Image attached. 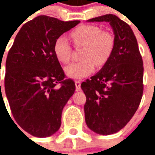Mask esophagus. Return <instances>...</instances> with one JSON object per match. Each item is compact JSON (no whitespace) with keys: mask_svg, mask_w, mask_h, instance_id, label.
I'll return each instance as SVG.
<instances>
[{"mask_svg":"<svg viewBox=\"0 0 155 155\" xmlns=\"http://www.w3.org/2000/svg\"><path fill=\"white\" fill-rule=\"evenodd\" d=\"M74 84H75V89H76V91H80L81 90V81H75L74 82Z\"/></svg>","mask_w":155,"mask_h":155,"instance_id":"34e87169","label":"esophagus"}]
</instances>
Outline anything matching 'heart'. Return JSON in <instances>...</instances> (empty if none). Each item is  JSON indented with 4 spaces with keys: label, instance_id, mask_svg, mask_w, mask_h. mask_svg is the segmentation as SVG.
Returning a JSON list of instances; mask_svg holds the SVG:
<instances>
[{
    "label": "heart",
    "instance_id": "heart-1",
    "mask_svg": "<svg viewBox=\"0 0 155 155\" xmlns=\"http://www.w3.org/2000/svg\"><path fill=\"white\" fill-rule=\"evenodd\" d=\"M76 46H84L81 57L84 60L73 62L64 68L65 74L73 79H82L101 67L110 59L115 45L114 35L94 25H82L71 33ZM53 51L61 63L67 64L72 54V48L65 35L59 36L54 43Z\"/></svg>",
    "mask_w": 155,
    "mask_h": 155
}]
</instances>
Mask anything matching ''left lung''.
I'll return each mask as SVG.
<instances>
[{
  "label": "left lung",
  "mask_w": 155,
  "mask_h": 155,
  "mask_svg": "<svg viewBox=\"0 0 155 155\" xmlns=\"http://www.w3.org/2000/svg\"><path fill=\"white\" fill-rule=\"evenodd\" d=\"M88 21L109 22L115 39L109 61L81 84L86 96L87 126L99 134L109 135L123 129L139 108L143 91V60L136 37L126 22L112 14Z\"/></svg>",
  "instance_id": "left-lung-1"
}]
</instances>
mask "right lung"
Instances as JSON below:
<instances>
[{
    "label": "right lung",
    "mask_w": 155,
    "mask_h": 155,
    "mask_svg": "<svg viewBox=\"0 0 155 155\" xmlns=\"http://www.w3.org/2000/svg\"><path fill=\"white\" fill-rule=\"evenodd\" d=\"M80 22L39 15L22 25L9 51L5 94L16 123L33 136L49 137L60 129L63 108L74 93V81L65 78L53 46Z\"/></svg>",
    "instance_id": "add662e5"
}]
</instances>
